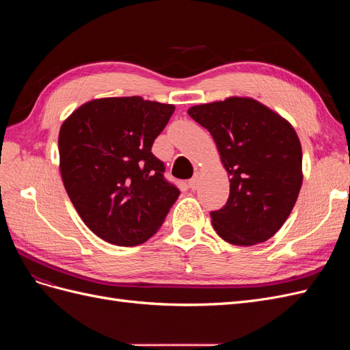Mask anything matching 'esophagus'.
<instances>
[{
	"instance_id": "obj_1",
	"label": "esophagus",
	"mask_w": 350,
	"mask_h": 350,
	"mask_svg": "<svg viewBox=\"0 0 350 350\" xmlns=\"http://www.w3.org/2000/svg\"><path fill=\"white\" fill-rule=\"evenodd\" d=\"M198 183H200V181H198V175L196 174V175L188 181V185H189V188H191V189H197Z\"/></svg>"
}]
</instances>
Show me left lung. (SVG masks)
I'll return each mask as SVG.
<instances>
[{"label":"left lung","mask_w":350,"mask_h":350,"mask_svg":"<svg viewBox=\"0 0 350 350\" xmlns=\"http://www.w3.org/2000/svg\"><path fill=\"white\" fill-rule=\"evenodd\" d=\"M188 115L213 137L230 176L226 204L210 213L217 235L243 247L270 239L302 185V149L293 126L250 98L197 105Z\"/></svg>","instance_id":"8db88e82"}]
</instances>
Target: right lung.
I'll list each match as a JSON object with an SVG mask.
<instances>
[{"label":"right lung","instance_id":"1","mask_svg":"<svg viewBox=\"0 0 350 350\" xmlns=\"http://www.w3.org/2000/svg\"><path fill=\"white\" fill-rule=\"evenodd\" d=\"M174 105L140 96L84 103L61 125L59 169L66 191L88 228L103 241L133 247L152 238L179 189L152 153Z\"/></svg>","mask_w":350,"mask_h":350}]
</instances>
